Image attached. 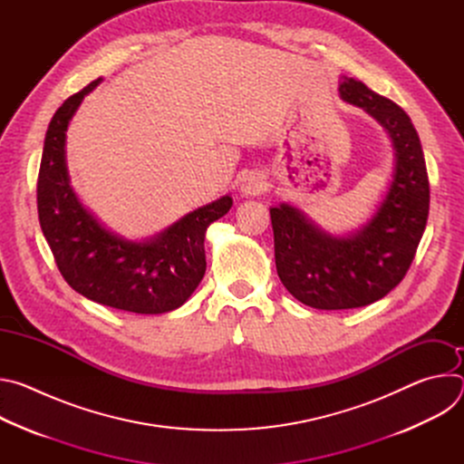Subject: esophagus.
Here are the masks:
<instances>
[{
	"label": "esophagus",
	"instance_id": "esophagus-1",
	"mask_svg": "<svg viewBox=\"0 0 464 464\" xmlns=\"http://www.w3.org/2000/svg\"><path fill=\"white\" fill-rule=\"evenodd\" d=\"M264 190V181L258 174L255 172H246L242 178H240V192L244 196H256Z\"/></svg>",
	"mask_w": 464,
	"mask_h": 464
}]
</instances>
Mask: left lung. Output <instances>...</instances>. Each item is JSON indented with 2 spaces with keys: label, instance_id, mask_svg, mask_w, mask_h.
<instances>
[{
  "label": "left lung",
  "instance_id": "obj_1",
  "mask_svg": "<svg viewBox=\"0 0 464 464\" xmlns=\"http://www.w3.org/2000/svg\"><path fill=\"white\" fill-rule=\"evenodd\" d=\"M340 95L387 130L394 172L374 217L347 237L323 231L294 206L270 209L279 279L319 310L367 306L387 295L408 274L430 211L424 152L410 115L356 79L342 77Z\"/></svg>",
  "mask_w": 464,
  "mask_h": 464
}]
</instances>
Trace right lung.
Here are the masks:
<instances>
[{
  "mask_svg": "<svg viewBox=\"0 0 464 464\" xmlns=\"http://www.w3.org/2000/svg\"><path fill=\"white\" fill-rule=\"evenodd\" d=\"M99 82L65 99L49 122L36 185L40 227L62 277L81 295L124 312H170L204 279L206 231L231 209L233 198L222 196L145 242L108 231L79 202L65 167V131Z\"/></svg>",
  "mask_w": 464,
  "mask_h": 464,
  "instance_id": "1",
  "label": "right lung"
}]
</instances>
